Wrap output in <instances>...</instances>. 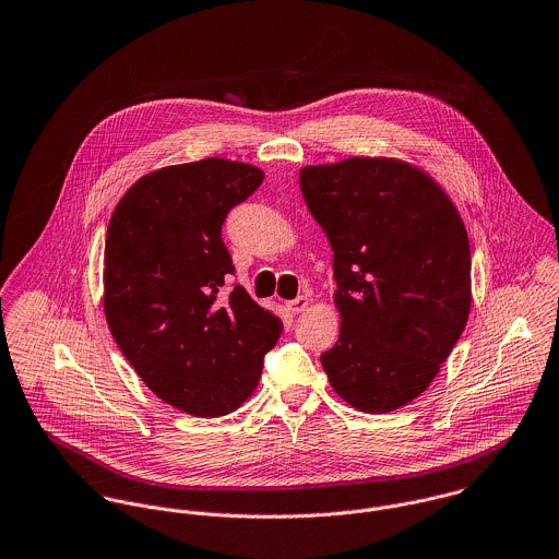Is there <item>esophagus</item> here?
<instances>
[{
    "mask_svg": "<svg viewBox=\"0 0 559 559\" xmlns=\"http://www.w3.org/2000/svg\"><path fill=\"white\" fill-rule=\"evenodd\" d=\"M309 297H297V299H293V301H286V307H288V311H293V313H304L305 309L309 307Z\"/></svg>",
    "mask_w": 559,
    "mask_h": 559,
    "instance_id": "1",
    "label": "esophagus"
}]
</instances>
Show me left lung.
I'll return each mask as SVG.
<instances>
[{
  "instance_id": "left-lung-1",
  "label": "left lung",
  "mask_w": 559,
  "mask_h": 559,
  "mask_svg": "<svg viewBox=\"0 0 559 559\" xmlns=\"http://www.w3.org/2000/svg\"><path fill=\"white\" fill-rule=\"evenodd\" d=\"M305 204L333 250L340 340L320 356L360 412L407 406L455 348L472 307L469 241L457 206L397 157L305 166Z\"/></svg>"
}]
</instances>
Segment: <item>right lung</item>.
Instances as JSON below:
<instances>
[{"label":"right lung","mask_w":559,"mask_h":559,"mask_svg":"<svg viewBox=\"0 0 559 559\" xmlns=\"http://www.w3.org/2000/svg\"><path fill=\"white\" fill-rule=\"evenodd\" d=\"M246 162L204 157L143 175L104 243V316L119 350L168 406L224 416L248 402L282 320L235 286L222 224L262 183Z\"/></svg>","instance_id":"add662e5"}]
</instances>
